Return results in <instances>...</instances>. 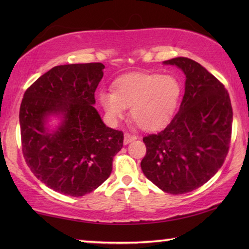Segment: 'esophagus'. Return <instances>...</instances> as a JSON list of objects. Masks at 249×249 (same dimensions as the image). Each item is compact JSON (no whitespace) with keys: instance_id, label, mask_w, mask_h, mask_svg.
Masks as SVG:
<instances>
[{"instance_id":"obj_1","label":"esophagus","mask_w":249,"mask_h":249,"mask_svg":"<svg viewBox=\"0 0 249 249\" xmlns=\"http://www.w3.org/2000/svg\"><path fill=\"white\" fill-rule=\"evenodd\" d=\"M136 138H137V137L135 136V135H133V134L125 133V134H124V144L127 145V144H129L130 142H133V141L136 140Z\"/></svg>"}]
</instances>
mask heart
Here are the masks:
<instances>
[{
    "mask_svg": "<svg viewBox=\"0 0 249 249\" xmlns=\"http://www.w3.org/2000/svg\"><path fill=\"white\" fill-rule=\"evenodd\" d=\"M114 91L102 90L100 103L108 119L116 122L130 107V117L141 128L154 129L174 114L181 96V84L174 75L133 73L114 82Z\"/></svg>",
    "mask_w": 249,
    "mask_h": 249,
    "instance_id": "heart-1",
    "label": "heart"
}]
</instances>
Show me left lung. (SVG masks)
Instances as JSON below:
<instances>
[{"label": "left lung", "mask_w": 249, "mask_h": 249, "mask_svg": "<svg viewBox=\"0 0 249 249\" xmlns=\"http://www.w3.org/2000/svg\"><path fill=\"white\" fill-rule=\"evenodd\" d=\"M163 64L183 71L185 91L170 123L142 138L146 155L141 167L162 191L183 195L208 182L224 163L233 108L223 83L196 61L178 57Z\"/></svg>", "instance_id": "1"}]
</instances>
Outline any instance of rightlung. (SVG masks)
Wrapping results in <instances>:
<instances>
[{"mask_svg":"<svg viewBox=\"0 0 249 249\" xmlns=\"http://www.w3.org/2000/svg\"><path fill=\"white\" fill-rule=\"evenodd\" d=\"M104 68L101 62L53 67L20 103L25 161L37 179L62 195L82 196L100 187L123 147V132L105 126L93 107ZM53 114L61 115L63 123L48 133L45 120Z\"/></svg>","mask_w":249,"mask_h":249,"instance_id":"add662e5","label":"right lung"}]
</instances>
